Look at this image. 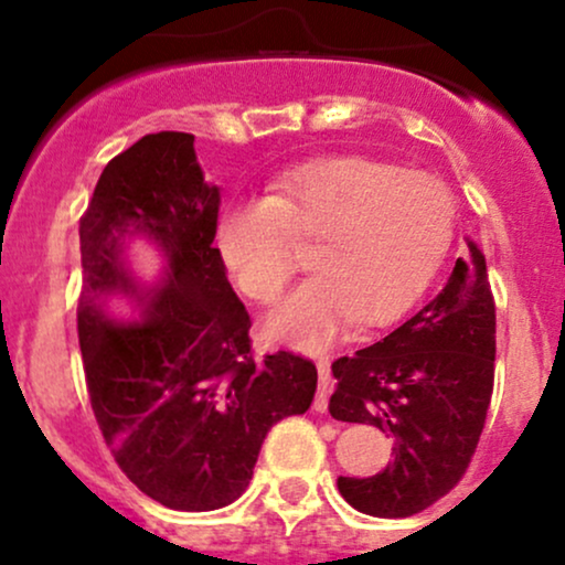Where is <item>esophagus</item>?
I'll return each mask as SVG.
<instances>
[{
    "instance_id": "esophagus-1",
    "label": "esophagus",
    "mask_w": 565,
    "mask_h": 565,
    "mask_svg": "<svg viewBox=\"0 0 565 565\" xmlns=\"http://www.w3.org/2000/svg\"><path fill=\"white\" fill-rule=\"evenodd\" d=\"M316 369H319V395H316V408H327L329 393H332V361L329 355H319L316 361Z\"/></svg>"
}]
</instances>
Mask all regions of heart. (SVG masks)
<instances>
[{
    "label": "heart",
    "mask_w": 565,
    "mask_h": 565,
    "mask_svg": "<svg viewBox=\"0 0 565 565\" xmlns=\"http://www.w3.org/2000/svg\"><path fill=\"white\" fill-rule=\"evenodd\" d=\"M454 228L438 174L369 157H327L278 172L265 199H228L212 246L244 297L270 302L310 242L302 281L268 316V334L297 348L332 342L350 321H393L419 295Z\"/></svg>",
    "instance_id": "1"
}]
</instances>
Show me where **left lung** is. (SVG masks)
<instances>
[{
  "instance_id": "1",
  "label": "left lung",
  "mask_w": 565,
  "mask_h": 565,
  "mask_svg": "<svg viewBox=\"0 0 565 565\" xmlns=\"http://www.w3.org/2000/svg\"><path fill=\"white\" fill-rule=\"evenodd\" d=\"M497 305L476 244L433 300L374 345L332 364L329 412L395 436L372 478H340V494L377 518H408L462 481L494 391Z\"/></svg>"
}]
</instances>
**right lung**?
Instances as JSON below:
<instances>
[{
    "mask_svg": "<svg viewBox=\"0 0 565 565\" xmlns=\"http://www.w3.org/2000/svg\"><path fill=\"white\" fill-rule=\"evenodd\" d=\"M217 210L193 135L157 132L108 161L79 220L76 329L89 404L121 472L172 510L242 497L263 438L308 412L319 380L291 350L252 353L249 310L212 246ZM138 232L160 246L153 285L124 260ZM125 299L141 308L129 320Z\"/></svg>",
    "mask_w": 565,
    "mask_h": 565,
    "instance_id": "1",
    "label": "right lung"
}]
</instances>
